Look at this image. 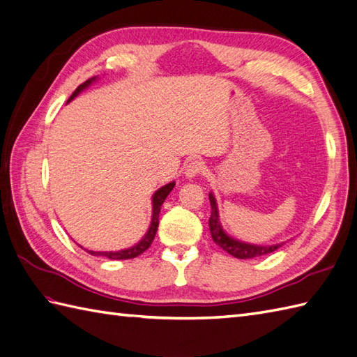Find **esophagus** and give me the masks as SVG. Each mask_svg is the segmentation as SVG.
Masks as SVG:
<instances>
[{"mask_svg":"<svg viewBox=\"0 0 357 357\" xmlns=\"http://www.w3.org/2000/svg\"><path fill=\"white\" fill-rule=\"evenodd\" d=\"M203 171H204L203 162L202 160H192V162L188 163V167L185 169V176H186V178L190 180V178L197 177L198 174H202Z\"/></svg>","mask_w":357,"mask_h":357,"instance_id":"1","label":"esophagus"}]
</instances>
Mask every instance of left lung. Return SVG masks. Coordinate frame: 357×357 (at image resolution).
Wrapping results in <instances>:
<instances>
[{"instance_id": "1", "label": "left lung", "mask_w": 357, "mask_h": 357, "mask_svg": "<svg viewBox=\"0 0 357 357\" xmlns=\"http://www.w3.org/2000/svg\"><path fill=\"white\" fill-rule=\"evenodd\" d=\"M208 199H211V207H212L211 218H208V229H211L212 239L216 245H220L224 251H227L229 255L238 259H253V257L273 253V251L280 248L284 244V242H277V244H271V245L250 244V242L230 236V234L224 230L222 224L220 221L218 203H216L213 192H208Z\"/></svg>"}]
</instances>
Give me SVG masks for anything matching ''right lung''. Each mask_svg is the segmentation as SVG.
<instances>
[{"instance_id": "obj_1", "label": "right lung", "mask_w": 357, "mask_h": 357, "mask_svg": "<svg viewBox=\"0 0 357 357\" xmlns=\"http://www.w3.org/2000/svg\"><path fill=\"white\" fill-rule=\"evenodd\" d=\"M98 80V77H92L89 78V80H86L83 84L78 86V88L74 91V93L69 97L68 102L73 101L75 97H78L84 89H88L89 86L92 83H95ZM66 102V104H68ZM174 186H176V181H169V183L163 185L162 188H159L153 194L151 197V222H150V227L149 230H146V233L142 236V239L136 242L135 245L128 247V248H123V250H118V251H93V250H86L80 245V248L86 250V253H89L92 256H101V257H106V259H110V260H124V259H133L139 255H142L145 250H149V247L151 245V242L155 236V231H158V227H159V213H160V207L163 204L165 199H167V197L169 195L171 190L174 189Z\"/></svg>"}]
</instances>
